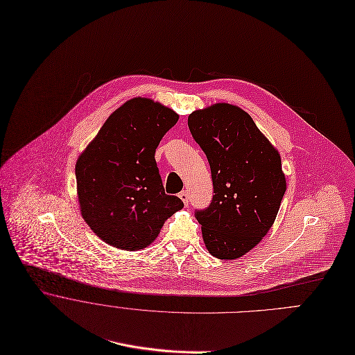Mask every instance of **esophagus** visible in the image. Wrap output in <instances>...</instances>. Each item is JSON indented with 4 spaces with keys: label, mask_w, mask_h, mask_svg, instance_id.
I'll return each instance as SVG.
<instances>
[{
    "label": "esophagus",
    "mask_w": 355,
    "mask_h": 355,
    "mask_svg": "<svg viewBox=\"0 0 355 355\" xmlns=\"http://www.w3.org/2000/svg\"><path fill=\"white\" fill-rule=\"evenodd\" d=\"M180 199L184 202V205L185 206H188V192L187 191H182V192H180Z\"/></svg>",
    "instance_id": "obj_1"
}]
</instances>
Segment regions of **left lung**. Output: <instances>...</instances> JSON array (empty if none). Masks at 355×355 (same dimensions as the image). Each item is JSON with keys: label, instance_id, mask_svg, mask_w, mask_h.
<instances>
[{"label": "left lung", "instance_id": "8db88e82", "mask_svg": "<svg viewBox=\"0 0 355 355\" xmlns=\"http://www.w3.org/2000/svg\"><path fill=\"white\" fill-rule=\"evenodd\" d=\"M188 126L206 153L213 178L211 205L196 218L203 241L218 259H237L268 234L286 181L282 157L240 107L216 103L196 110Z\"/></svg>", "mask_w": 355, "mask_h": 355}]
</instances>
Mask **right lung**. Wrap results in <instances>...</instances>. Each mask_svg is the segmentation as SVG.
<instances>
[{"label": "right lung", "mask_w": 355, "mask_h": 355, "mask_svg": "<svg viewBox=\"0 0 355 355\" xmlns=\"http://www.w3.org/2000/svg\"><path fill=\"white\" fill-rule=\"evenodd\" d=\"M178 114L145 97L115 110L75 164L82 218L107 244L148 247L167 218L184 207L164 193L155 150Z\"/></svg>", "instance_id": "add662e5"}]
</instances>
